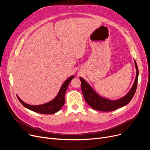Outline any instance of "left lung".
I'll return each mask as SVG.
<instances>
[{
  "label": "left lung",
  "mask_w": 150,
  "mask_h": 150,
  "mask_svg": "<svg viewBox=\"0 0 150 150\" xmlns=\"http://www.w3.org/2000/svg\"><path fill=\"white\" fill-rule=\"evenodd\" d=\"M134 62L136 68V76L134 82L131 89L127 95L117 100H110L100 97L94 91V90L91 87V86L83 78L80 77V79L81 83L82 92L85 101L87 102V103L92 109L103 112L112 111L117 109H119L128 104L132 100L134 96L138 81L139 70L135 60Z\"/></svg>",
  "instance_id": "1"
}]
</instances>
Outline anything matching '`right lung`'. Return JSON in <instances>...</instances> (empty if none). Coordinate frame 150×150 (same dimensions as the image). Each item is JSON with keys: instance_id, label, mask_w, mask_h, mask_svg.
Listing matches in <instances>:
<instances>
[{"instance_id": "add662e5", "label": "right lung", "mask_w": 150, "mask_h": 150, "mask_svg": "<svg viewBox=\"0 0 150 150\" xmlns=\"http://www.w3.org/2000/svg\"><path fill=\"white\" fill-rule=\"evenodd\" d=\"M75 76H71L68 78L66 81L62 84L60 90L58 93V95L56 96L53 100L52 101L41 105H30L28 104L25 103L23 102L21 98L17 96V97L21 103L24 106L25 108L31 110L35 112L43 114H53L57 112L61 109V108L64 105L65 99L64 96L66 93V91L68 88V86L70 81L72 80Z\"/></svg>"}]
</instances>
